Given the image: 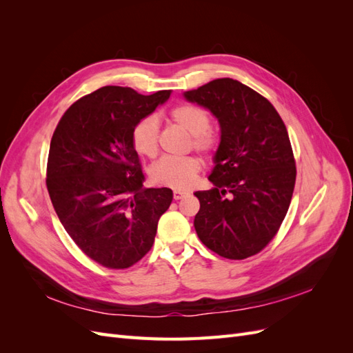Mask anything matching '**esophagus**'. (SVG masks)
I'll list each match as a JSON object with an SVG mask.
<instances>
[{
	"label": "esophagus",
	"instance_id": "esophagus-1",
	"mask_svg": "<svg viewBox=\"0 0 353 353\" xmlns=\"http://www.w3.org/2000/svg\"><path fill=\"white\" fill-rule=\"evenodd\" d=\"M187 193H185V191H181V190H175L174 191V199L175 200H179V199H183L184 196H185Z\"/></svg>",
	"mask_w": 353,
	"mask_h": 353
}]
</instances>
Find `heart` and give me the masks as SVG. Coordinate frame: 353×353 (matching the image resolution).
I'll return each instance as SVG.
<instances>
[{"label": "heart", "instance_id": "obj_1", "mask_svg": "<svg viewBox=\"0 0 353 353\" xmlns=\"http://www.w3.org/2000/svg\"><path fill=\"white\" fill-rule=\"evenodd\" d=\"M169 121L191 135L190 148L203 154L216 152L219 138L210 131L208 112L194 104H178L169 112ZM134 150L144 157L153 159L159 153V122L156 117L147 116L138 121L131 132ZM201 170V160L196 156L181 159H160L150 166L148 175L156 185L174 190H188L196 183Z\"/></svg>", "mask_w": 353, "mask_h": 353}]
</instances>
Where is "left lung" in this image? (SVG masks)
Returning a JSON list of instances; mask_svg holds the SVG:
<instances>
[{
    "instance_id": "1",
    "label": "left lung",
    "mask_w": 353,
    "mask_h": 353,
    "mask_svg": "<svg viewBox=\"0 0 353 353\" xmlns=\"http://www.w3.org/2000/svg\"><path fill=\"white\" fill-rule=\"evenodd\" d=\"M184 95L221 126L209 175L215 187L194 193L197 236L222 258H250L275 237L292 201L296 162L287 128L263 95L236 79L210 81Z\"/></svg>"
}]
</instances>
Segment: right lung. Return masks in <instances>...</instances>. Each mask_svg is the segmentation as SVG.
<instances>
[{"label":"right lung","mask_w":353,"mask_h":353,"mask_svg":"<svg viewBox=\"0 0 353 353\" xmlns=\"http://www.w3.org/2000/svg\"><path fill=\"white\" fill-rule=\"evenodd\" d=\"M170 90L143 95L103 87L74 101L51 138L47 188L74 244L104 268H130L150 252L170 188H143L134 125L165 103Z\"/></svg>","instance_id":"1"}]
</instances>
